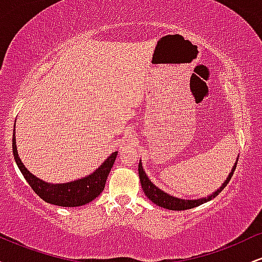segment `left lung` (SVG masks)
Segmentation results:
<instances>
[{
	"label": "left lung",
	"instance_id": "obj_1",
	"mask_svg": "<svg viewBox=\"0 0 262 262\" xmlns=\"http://www.w3.org/2000/svg\"><path fill=\"white\" fill-rule=\"evenodd\" d=\"M235 167H236V162L233 166V170H231V172L229 173V176H228V179L225 180V182L222 185L221 188L217 189L213 194H210L208 198H201V200H181V198L170 196V194H167L166 192L161 191L160 188L156 187L154 183L150 181L148 176H146L145 171L143 170V166H141L140 162H139V167H138V170H139L140 183H141V187H143L144 193H145V196L148 197L151 202H154L156 206H160L162 208H166L170 210H186V209L194 208V207L200 206V204H202L204 202H208V201L212 200V198L218 196L219 192H222V189H223L225 186L228 185V182L230 181L231 176H233L234 171H235Z\"/></svg>",
	"mask_w": 262,
	"mask_h": 262
}]
</instances>
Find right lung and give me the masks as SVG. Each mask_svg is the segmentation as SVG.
Instances as JSON below:
<instances>
[{
  "label": "right lung",
  "mask_w": 262,
  "mask_h": 262,
  "mask_svg": "<svg viewBox=\"0 0 262 262\" xmlns=\"http://www.w3.org/2000/svg\"><path fill=\"white\" fill-rule=\"evenodd\" d=\"M12 149H13L14 160H16L17 166L19 167L20 172L25 176V179L29 183L33 191L47 203L55 204V206L60 207H79L95 200L103 191L108 173L112 169L114 160H116L117 154H118V151L112 152V155L92 175L87 176L85 179L77 180V181L74 182L60 183V185H52V183L44 182L37 179L26 169L20 159L18 158L16 135H14V133L13 138H12Z\"/></svg>",
  "instance_id": "right-lung-1"
}]
</instances>
